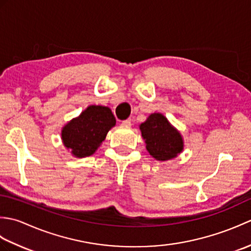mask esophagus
<instances>
[{
	"label": "esophagus",
	"instance_id": "34e87169",
	"mask_svg": "<svg viewBox=\"0 0 251 251\" xmlns=\"http://www.w3.org/2000/svg\"><path fill=\"white\" fill-rule=\"evenodd\" d=\"M122 125L124 127H130L131 126V120H125L122 122Z\"/></svg>",
	"mask_w": 251,
	"mask_h": 251
}]
</instances>
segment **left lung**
I'll return each mask as SVG.
<instances>
[{
  "mask_svg": "<svg viewBox=\"0 0 251 251\" xmlns=\"http://www.w3.org/2000/svg\"><path fill=\"white\" fill-rule=\"evenodd\" d=\"M147 150L157 161L174 158L182 151V137L163 114L153 113L140 125Z\"/></svg>",
  "mask_w": 251,
  "mask_h": 251,
  "instance_id": "left-lung-1",
  "label": "left lung"
}]
</instances>
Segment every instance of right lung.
<instances>
[{
    "mask_svg": "<svg viewBox=\"0 0 251 251\" xmlns=\"http://www.w3.org/2000/svg\"><path fill=\"white\" fill-rule=\"evenodd\" d=\"M114 125L115 117L108 106L90 105L63 127V145L70 149L74 156H89L97 150Z\"/></svg>",
    "mask_w": 251,
    "mask_h": 251,
    "instance_id": "add662e5",
    "label": "right lung"
}]
</instances>
